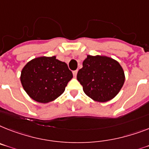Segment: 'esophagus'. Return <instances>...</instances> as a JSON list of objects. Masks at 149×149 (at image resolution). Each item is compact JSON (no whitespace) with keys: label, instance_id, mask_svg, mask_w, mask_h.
<instances>
[{"label":"esophagus","instance_id":"1","mask_svg":"<svg viewBox=\"0 0 149 149\" xmlns=\"http://www.w3.org/2000/svg\"><path fill=\"white\" fill-rule=\"evenodd\" d=\"M77 70H76V71H74V72H73L74 77H76V76H77Z\"/></svg>","mask_w":149,"mask_h":149}]
</instances>
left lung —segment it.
<instances>
[{"mask_svg": "<svg viewBox=\"0 0 149 149\" xmlns=\"http://www.w3.org/2000/svg\"><path fill=\"white\" fill-rule=\"evenodd\" d=\"M77 79L84 92L98 102H107L116 97L125 81L124 72L118 61L100 55H88Z\"/></svg>", "mask_w": 149, "mask_h": 149, "instance_id": "obj_1", "label": "left lung"}]
</instances>
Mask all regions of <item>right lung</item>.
Listing matches in <instances>:
<instances>
[{
	"mask_svg": "<svg viewBox=\"0 0 149 149\" xmlns=\"http://www.w3.org/2000/svg\"><path fill=\"white\" fill-rule=\"evenodd\" d=\"M73 77L65 62L52 57H39L23 68L20 81L28 95L39 103H49L58 97Z\"/></svg>",
	"mask_w": 149,
	"mask_h": 149,
	"instance_id": "obj_1",
	"label": "right lung"
}]
</instances>
